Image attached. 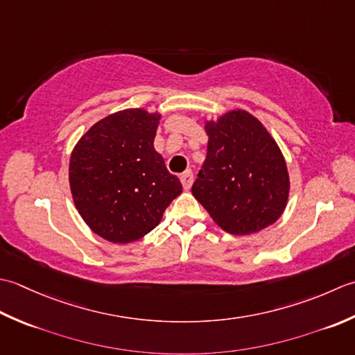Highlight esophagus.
Here are the masks:
<instances>
[{"instance_id": "obj_1", "label": "esophagus", "mask_w": 355, "mask_h": 355, "mask_svg": "<svg viewBox=\"0 0 355 355\" xmlns=\"http://www.w3.org/2000/svg\"><path fill=\"white\" fill-rule=\"evenodd\" d=\"M180 182H182L184 190H190L193 185V173L190 170L182 173V175H180Z\"/></svg>"}]
</instances>
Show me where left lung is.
Here are the masks:
<instances>
[{
	"mask_svg": "<svg viewBox=\"0 0 355 355\" xmlns=\"http://www.w3.org/2000/svg\"><path fill=\"white\" fill-rule=\"evenodd\" d=\"M207 159L193 196L230 234L257 233L284 213L289 193L285 159L252 114L234 110L205 125Z\"/></svg>",
	"mask_w": 355,
	"mask_h": 355,
	"instance_id": "obj_1",
	"label": "left lung"
}]
</instances>
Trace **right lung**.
<instances>
[{"label": "right lung", "mask_w": 355, "mask_h": 355, "mask_svg": "<svg viewBox=\"0 0 355 355\" xmlns=\"http://www.w3.org/2000/svg\"><path fill=\"white\" fill-rule=\"evenodd\" d=\"M161 114L142 108L113 113L96 122L71 153L69 179L75 205L95 233L128 243L150 233L180 180L153 147Z\"/></svg>", "instance_id": "right-lung-1"}]
</instances>
